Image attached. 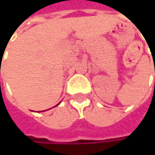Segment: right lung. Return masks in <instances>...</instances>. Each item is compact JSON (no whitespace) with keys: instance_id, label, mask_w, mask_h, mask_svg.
Returning <instances> with one entry per match:
<instances>
[{"instance_id":"obj_1","label":"right lung","mask_w":155,"mask_h":155,"mask_svg":"<svg viewBox=\"0 0 155 155\" xmlns=\"http://www.w3.org/2000/svg\"><path fill=\"white\" fill-rule=\"evenodd\" d=\"M57 105H58V104H57ZM57 105H56V106H57Z\"/></svg>"}]
</instances>
